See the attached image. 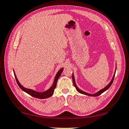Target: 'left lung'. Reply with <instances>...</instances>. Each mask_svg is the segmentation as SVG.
I'll list each match as a JSON object with an SVG mask.
<instances>
[{
	"label": "left lung",
	"mask_w": 129,
	"mask_h": 129,
	"mask_svg": "<svg viewBox=\"0 0 129 129\" xmlns=\"http://www.w3.org/2000/svg\"><path fill=\"white\" fill-rule=\"evenodd\" d=\"M116 70V69H115V73H114V75H113V79H111V81L110 82V83H109V84L108 85H107L106 86H105V87H104V88H103V89L100 90V91H98V92H97L96 93H95V94H89V93H87V92H85V91H82V90H80V89H79L78 88V87H77V86H76V84H75V79H74V74H73V75H72V79H73V84H74V86L75 87V88H76V90H77V91H78L79 92L81 93V94H84V95H88V96H98L101 95V94H102V93H103L104 91H105L106 90H108V89L109 88V87H110V86L111 85V84H113V81H114V77H115V75Z\"/></svg>",
	"instance_id": "obj_1"
}]
</instances>
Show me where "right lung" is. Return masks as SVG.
Returning <instances> with one entry per match:
<instances>
[{
	"label": "right lung",
	"mask_w": 129,
	"mask_h": 129,
	"mask_svg": "<svg viewBox=\"0 0 129 129\" xmlns=\"http://www.w3.org/2000/svg\"><path fill=\"white\" fill-rule=\"evenodd\" d=\"M62 71H63V68H62V69H61L60 70H59V72L57 73L56 75L55 76V78L53 85L51 86L50 88L48 89V90H46V91H45L44 92H42L35 91L33 90L26 89V88H25V87H23L20 84V83L19 82L18 79H17V78H16V76L15 75V73H14V74L15 78V79H16V83H17L18 86L20 87V88L21 90H22L23 91L26 92L27 94H28L29 95H31V96H33V97L38 98V99H46V98H50V96H51L52 95H53L54 91V89H55V87L56 86V84H57V80H58V79L60 77V75H61V74L62 73Z\"/></svg>",
	"instance_id": "1"
}]
</instances>
